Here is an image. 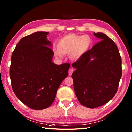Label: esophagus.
I'll use <instances>...</instances> for the list:
<instances>
[{
    "label": "esophagus",
    "mask_w": 132,
    "mask_h": 132,
    "mask_svg": "<svg viewBox=\"0 0 132 132\" xmlns=\"http://www.w3.org/2000/svg\"><path fill=\"white\" fill-rule=\"evenodd\" d=\"M74 72V70L72 69H70L69 70V75H72V72Z\"/></svg>",
    "instance_id": "obj_1"
}]
</instances>
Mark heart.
<instances>
[{"mask_svg": "<svg viewBox=\"0 0 132 132\" xmlns=\"http://www.w3.org/2000/svg\"><path fill=\"white\" fill-rule=\"evenodd\" d=\"M92 44V38L88 35L82 36L70 33L62 37L54 44L52 50L56 56L62 58L64 54H69L73 61H77L85 54Z\"/></svg>", "mask_w": 132, "mask_h": 132, "instance_id": "obj_1", "label": "heart"}]
</instances>
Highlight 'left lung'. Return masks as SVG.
Here are the masks:
<instances>
[{
	"label": "left lung",
	"mask_w": 132,
	"mask_h": 132,
	"mask_svg": "<svg viewBox=\"0 0 132 132\" xmlns=\"http://www.w3.org/2000/svg\"><path fill=\"white\" fill-rule=\"evenodd\" d=\"M99 41L72 66L74 91L81 104L94 108L104 105L116 94L122 75L121 58L114 41L103 33Z\"/></svg>",
	"instance_id": "obj_1"
}]
</instances>
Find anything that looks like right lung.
<instances>
[{
	"mask_svg": "<svg viewBox=\"0 0 132 132\" xmlns=\"http://www.w3.org/2000/svg\"><path fill=\"white\" fill-rule=\"evenodd\" d=\"M48 34L37 32L22 38L11 57L10 76L14 93L25 105L35 110L52 104L70 66L53 62L54 53L47 39Z\"/></svg>",
	"mask_w": 132,
	"mask_h": 132,
	"instance_id": "add662e5",
	"label": "right lung"
}]
</instances>
